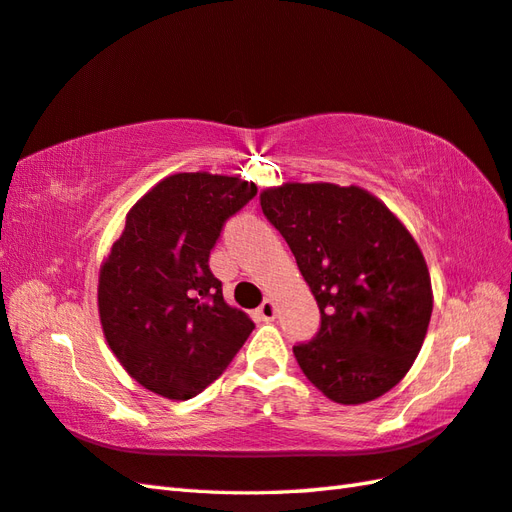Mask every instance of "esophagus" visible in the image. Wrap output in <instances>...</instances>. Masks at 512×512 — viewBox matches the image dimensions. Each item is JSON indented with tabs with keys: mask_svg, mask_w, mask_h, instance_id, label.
<instances>
[{
	"mask_svg": "<svg viewBox=\"0 0 512 512\" xmlns=\"http://www.w3.org/2000/svg\"><path fill=\"white\" fill-rule=\"evenodd\" d=\"M257 316H259V320H266V323H268V320L275 318V303L266 299L264 303L257 307Z\"/></svg>",
	"mask_w": 512,
	"mask_h": 512,
	"instance_id": "1",
	"label": "esophagus"
}]
</instances>
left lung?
Masks as SVG:
<instances>
[{
    "label": "left lung",
    "mask_w": 512,
    "mask_h": 512,
    "mask_svg": "<svg viewBox=\"0 0 512 512\" xmlns=\"http://www.w3.org/2000/svg\"><path fill=\"white\" fill-rule=\"evenodd\" d=\"M261 211L288 242L320 310V329L294 347L305 377L344 406L382 397L417 360L432 316L421 248L360 187L285 183Z\"/></svg>",
    "instance_id": "left-lung-1"
}]
</instances>
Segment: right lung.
Listing matches in <instances>:
<instances>
[{"instance_id":"1","label":"right lung","mask_w":512,"mask_h":512,"mask_svg":"<svg viewBox=\"0 0 512 512\" xmlns=\"http://www.w3.org/2000/svg\"><path fill=\"white\" fill-rule=\"evenodd\" d=\"M257 187L237 176L183 172L163 178L128 211L100 268L106 342L128 375L161 397H196L224 373L255 329L222 299L209 270L224 222Z\"/></svg>"}]
</instances>
